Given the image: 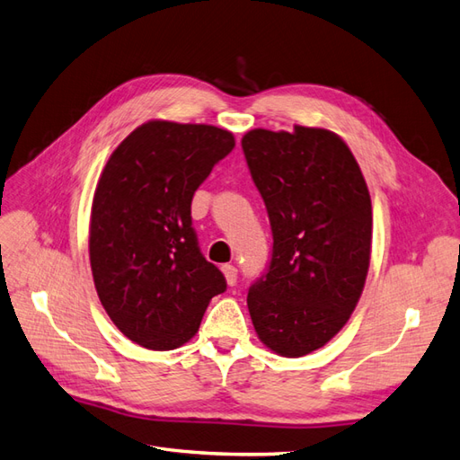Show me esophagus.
I'll use <instances>...</instances> for the list:
<instances>
[{
	"mask_svg": "<svg viewBox=\"0 0 460 460\" xmlns=\"http://www.w3.org/2000/svg\"><path fill=\"white\" fill-rule=\"evenodd\" d=\"M221 272H223V276H226V281L229 286L237 284V268H234L233 264H223Z\"/></svg>",
	"mask_w": 460,
	"mask_h": 460,
	"instance_id": "esophagus-1",
	"label": "esophagus"
}]
</instances>
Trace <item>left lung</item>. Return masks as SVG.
Listing matches in <instances>:
<instances>
[{
    "label": "left lung",
    "mask_w": 460,
    "mask_h": 460,
    "mask_svg": "<svg viewBox=\"0 0 460 460\" xmlns=\"http://www.w3.org/2000/svg\"><path fill=\"white\" fill-rule=\"evenodd\" d=\"M274 234L266 276L246 305L261 342L284 358L342 331L371 262L373 209L359 164L326 128H256L241 139Z\"/></svg>",
    "instance_id": "left-lung-1"
}]
</instances>
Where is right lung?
I'll use <instances>...</instances> for the list:
<instances>
[{
  "label": "right lung",
  "mask_w": 460,
  "mask_h": 460,
  "mask_svg": "<svg viewBox=\"0 0 460 460\" xmlns=\"http://www.w3.org/2000/svg\"><path fill=\"white\" fill-rule=\"evenodd\" d=\"M233 147L229 129L149 120L104 164L91 206V272L111 321L139 346L181 348L227 288L198 249L190 204Z\"/></svg>",
  "instance_id": "obj_1"
}]
</instances>
